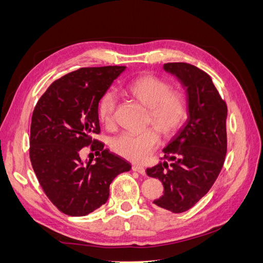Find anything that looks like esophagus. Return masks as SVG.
<instances>
[{
	"instance_id": "obj_1",
	"label": "esophagus",
	"mask_w": 263,
	"mask_h": 263,
	"mask_svg": "<svg viewBox=\"0 0 263 263\" xmlns=\"http://www.w3.org/2000/svg\"><path fill=\"white\" fill-rule=\"evenodd\" d=\"M132 170L136 171V173H139L140 175H145V174H146L145 169L142 168L141 165H138V164H133V165H132Z\"/></svg>"
}]
</instances>
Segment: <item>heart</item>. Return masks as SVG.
Wrapping results in <instances>:
<instances>
[{
	"label": "heart",
	"instance_id": "1",
	"mask_svg": "<svg viewBox=\"0 0 263 263\" xmlns=\"http://www.w3.org/2000/svg\"><path fill=\"white\" fill-rule=\"evenodd\" d=\"M126 90L148 109L147 125L154 126L164 138L175 136L183 126L187 117V101L178 90L171 89V85L166 80L154 74H142L128 83ZM115 109L116 95L112 90H107L98 103L100 121L106 125L112 124ZM156 132L149 128L140 135L122 133L112 139L111 149L126 160L145 161L160 144V138Z\"/></svg>",
	"mask_w": 263,
	"mask_h": 263
}]
</instances>
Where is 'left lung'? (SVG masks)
I'll return each mask as SVG.
<instances>
[{"label": "left lung", "instance_id": "8db88e82", "mask_svg": "<svg viewBox=\"0 0 263 263\" xmlns=\"http://www.w3.org/2000/svg\"><path fill=\"white\" fill-rule=\"evenodd\" d=\"M163 69L186 88L189 117L163 149V163L146 174L163 184L157 207L173 213L192 208L218 177L227 154L228 107L211 76L189 63H166ZM172 163L167 164V161Z\"/></svg>", "mask_w": 263, "mask_h": 263}]
</instances>
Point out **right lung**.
<instances>
[{
  "mask_svg": "<svg viewBox=\"0 0 263 263\" xmlns=\"http://www.w3.org/2000/svg\"><path fill=\"white\" fill-rule=\"evenodd\" d=\"M126 66L80 68L55 80L39 99L32 115L30 159L42 190L59 211L85 216L109 198V186L131 164L92 136L100 133L98 103ZM92 144L96 163L80 159Z\"/></svg>",
  "mask_w": 263,
  "mask_h": 263,
  "instance_id": "1",
  "label": "right lung"
}]
</instances>
